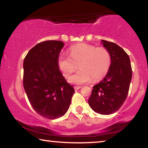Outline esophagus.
Segmentation results:
<instances>
[{"label": "esophagus", "mask_w": 148, "mask_h": 148, "mask_svg": "<svg viewBox=\"0 0 148 148\" xmlns=\"http://www.w3.org/2000/svg\"><path fill=\"white\" fill-rule=\"evenodd\" d=\"M82 87L81 86H74V90H77L79 89H80Z\"/></svg>", "instance_id": "34e87169"}]
</instances>
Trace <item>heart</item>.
I'll return each instance as SVG.
<instances>
[{
	"instance_id": "1",
	"label": "heart",
	"mask_w": 148,
	"mask_h": 148,
	"mask_svg": "<svg viewBox=\"0 0 148 148\" xmlns=\"http://www.w3.org/2000/svg\"><path fill=\"white\" fill-rule=\"evenodd\" d=\"M111 61V55L106 48L82 43L69 48V56L60 54L57 63L66 78L69 77L79 66L80 71L71 77L69 82L81 85L89 83L92 79L94 82L102 79L110 69Z\"/></svg>"
}]
</instances>
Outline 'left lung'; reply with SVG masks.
<instances>
[{"instance_id": "left-lung-1", "label": "left lung", "mask_w": 148, "mask_h": 148, "mask_svg": "<svg viewBox=\"0 0 148 148\" xmlns=\"http://www.w3.org/2000/svg\"><path fill=\"white\" fill-rule=\"evenodd\" d=\"M111 55V65L104 79L93 87L88 104L95 112L110 114L119 110L126 100L132 77L130 58L122 48L102 40Z\"/></svg>"}]
</instances>
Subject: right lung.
<instances>
[{"label": "right lung", "instance_id": "add662e5", "mask_svg": "<svg viewBox=\"0 0 148 148\" xmlns=\"http://www.w3.org/2000/svg\"><path fill=\"white\" fill-rule=\"evenodd\" d=\"M63 46L57 40L40 42L24 58V90L36 112L48 119H58L67 112L75 92L58 66Z\"/></svg>", "mask_w": 148, "mask_h": 148}]
</instances>
